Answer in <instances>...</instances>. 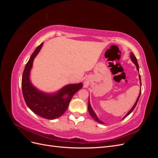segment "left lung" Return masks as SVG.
Segmentation results:
<instances>
[{
    "instance_id": "obj_1",
    "label": "left lung",
    "mask_w": 158,
    "mask_h": 158,
    "mask_svg": "<svg viewBox=\"0 0 158 158\" xmlns=\"http://www.w3.org/2000/svg\"><path fill=\"white\" fill-rule=\"evenodd\" d=\"M131 60H132V61L134 63V64H135V65H136V69H137V70L139 72V66H138V62H137V60H136V58L135 57V55H134L132 52H131ZM139 80H140V86L142 85V84H141V78H140V75L139 74ZM140 94H141V91L140 92V94H139V95H138V98H137V99H136V102H135V105H134L133 106V107H132V109L130 110V111H129L127 114H126V115L123 118H123H125L126 117H127L128 115H129V114H130L131 113V112L133 111L134 109H135V107H136V104H137V103H138V99H139V98H140ZM88 111H89V113L90 114V115L92 116V117L94 119V120L95 121H97L98 123H102V124H103V122H102V121H101L99 120V119L98 118V117H97V115H96V114L95 113V112L94 111V110L92 109V107H91V105H90V102H89V99L88 100Z\"/></svg>"
}]
</instances>
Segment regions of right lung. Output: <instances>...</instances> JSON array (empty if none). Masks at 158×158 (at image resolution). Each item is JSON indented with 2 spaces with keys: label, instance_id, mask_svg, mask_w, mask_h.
Returning a JSON list of instances; mask_svg holds the SVG:
<instances>
[{
  "label": "right lung",
  "instance_id": "add662e5",
  "mask_svg": "<svg viewBox=\"0 0 158 158\" xmlns=\"http://www.w3.org/2000/svg\"><path fill=\"white\" fill-rule=\"evenodd\" d=\"M44 45L35 49L26 64L22 79V94L26 103L31 111L47 119H55L63 115L68 109L73 95L82 88V83L68 84L55 93H45L33 85L30 79L33 60Z\"/></svg>",
  "mask_w": 158,
  "mask_h": 158
}]
</instances>
